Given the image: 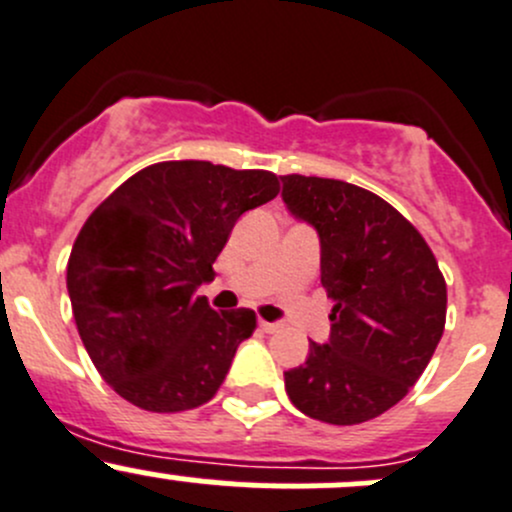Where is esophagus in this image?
I'll use <instances>...</instances> for the list:
<instances>
[{
  "instance_id": "esophagus-1",
  "label": "esophagus",
  "mask_w": 512,
  "mask_h": 512,
  "mask_svg": "<svg viewBox=\"0 0 512 512\" xmlns=\"http://www.w3.org/2000/svg\"><path fill=\"white\" fill-rule=\"evenodd\" d=\"M260 329H262V332L272 334V332H277V329H280V324H277V322H265V319H260Z\"/></svg>"
}]
</instances>
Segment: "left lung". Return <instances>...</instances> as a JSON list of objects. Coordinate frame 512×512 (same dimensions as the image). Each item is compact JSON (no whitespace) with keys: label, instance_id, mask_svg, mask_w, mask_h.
I'll list each match as a JSON object with an SVG mask.
<instances>
[{"label":"left lung","instance_id":"left-lung-1","mask_svg":"<svg viewBox=\"0 0 512 512\" xmlns=\"http://www.w3.org/2000/svg\"><path fill=\"white\" fill-rule=\"evenodd\" d=\"M282 200L319 235L334 307L324 344L285 371L304 416L354 426L399 404L431 361L446 324V280L404 215L359 185L282 175Z\"/></svg>","mask_w":512,"mask_h":512}]
</instances>
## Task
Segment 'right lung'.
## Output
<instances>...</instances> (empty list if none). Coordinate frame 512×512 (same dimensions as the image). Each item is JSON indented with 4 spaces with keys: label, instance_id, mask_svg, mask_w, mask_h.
Segmentation results:
<instances>
[{
    "label": "right lung",
    "instance_id": "add662e5",
    "mask_svg": "<svg viewBox=\"0 0 512 512\" xmlns=\"http://www.w3.org/2000/svg\"><path fill=\"white\" fill-rule=\"evenodd\" d=\"M280 180L208 160H165L118 185L89 215L66 267L76 329L106 384L156 414L198 409L218 394L252 309L215 312L213 282L242 213L270 203Z\"/></svg>",
    "mask_w": 512,
    "mask_h": 512
}]
</instances>
